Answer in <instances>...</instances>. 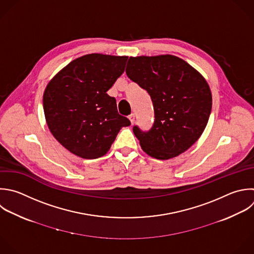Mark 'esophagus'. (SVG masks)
I'll return each mask as SVG.
<instances>
[{
    "instance_id": "esophagus-1",
    "label": "esophagus",
    "mask_w": 254,
    "mask_h": 254,
    "mask_svg": "<svg viewBox=\"0 0 254 254\" xmlns=\"http://www.w3.org/2000/svg\"><path fill=\"white\" fill-rule=\"evenodd\" d=\"M129 120H130L131 124H134V122H135V114H134V113H132L131 115H129Z\"/></svg>"
}]
</instances>
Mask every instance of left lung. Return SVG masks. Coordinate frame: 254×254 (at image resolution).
<instances>
[{
    "mask_svg": "<svg viewBox=\"0 0 254 254\" xmlns=\"http://www.w3.org/2000/svg\"><path fill=\"white\" fill-rule=\"evenodd\" d=\"M127 76L151 96L155 121L144 132H133L149 156L168 160L192 146L202 134L211 111V92L203 76L171 55L131 57Z\"/></svg>",
    "mask_w": 254,
    "mask_h": 254,
    "instance_id": "left-lung-1",
    "label": "left lung"
}]
</instances>
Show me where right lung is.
<instances>
[{
    "instance_id": "1",
    "label": "right lung",
    "mask_w": 254,
    "mask_h": 254,
    "mask_svg": "<svg viewBox=\"0 0 254 254\" xmlns=\"http://www.w3.org/2000/svg\"><path fill=\"white\" fill-rule=\"evenodd\" d=\"M128 57L90 54L64 67L48 84L44 111L50 131L70 153L96 159L110 149L122 127L116 99L106 92L124 72Z\"/></svg>"
}]
</instances>
